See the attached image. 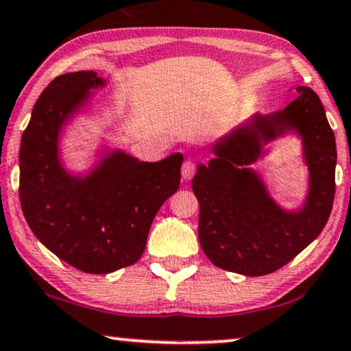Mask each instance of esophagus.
<instances>
[{"mask_svg":"<svg viewBox=\"0 0 351 351\" xmlns=\"http://www.w3.org/2000/svg\"><path fill=\"white\" fill-rule=\"evenodd\" d=\"M195 171H197L195 162H193L192 159H187V161L182 164V177L185 180L192 179L193 174H195Z\"/></svg>","mask_w":351,"mask_h":351,"instance_id":"obj_1","label":"esophagus"}]
</instances>
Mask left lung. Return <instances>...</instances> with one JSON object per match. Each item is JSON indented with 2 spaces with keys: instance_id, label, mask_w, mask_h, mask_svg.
Returning <instances> with one entry per match:
<instances>
[{
  "instance_id": "1",
  "label": "left lung",
  "mask_w": 351,
  "mask_h": 351,
  "mask_svg": "<svg viewBox=\"0 0 351 351\" xmlns=\"http://www.w3.org/2000/svg\"><path fill=\"white\" fill-rule=\"evenodd\" d=\"M298 97L275 114H255L211 146L215 158L198 164L192 180L200 216L198 239L223 270L245 276L274 274L321 234L335 195V135L317 94L298 86ZM287 132L303 141L310 189L301 209L285 210L250 167L268 142Z\"/></svg>"
}]
</instances>
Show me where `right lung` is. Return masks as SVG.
Wrapping results in <instances>:
<instances>
[{
    "label": "right lung",
    "instance_id": "obj_1",
    "mask_svg": "<svg viewBox=\"0 0 351 351\" xmlns=\"http://www.w3.org/2000/svg\"><path fill=\"white\" fill-rule=\"evenodd\" d=\"M104 86L96 71L55 77L34 106L19 149V198L29 228L56 257L96 275L141 257L156 213L179 189L184 161L180 153L145 162L122 149H102L86 174L66 171L62 130Z\"/></svg>",
    "mask_w": 351,
    "mask_h": 351
}]
</instances>
